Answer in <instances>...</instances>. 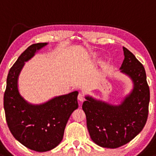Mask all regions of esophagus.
Instances as JSON below:
<instances>
[{
  "label": "esophagus",
  "mask_w": 156,
  "mask_h": 156,
  "mask_svg": "<svg viewBox=\"0 0 156 156\" xmlns=\"http://www.w3.org/2000/svg\"><path fill=\"white\" fill-rule=\"evenodd\" d=\"M78 99L80 101H83L84 99H85V95H84V94H83V93H80L78 95Z\"/></svg>",
  "instance_id": "1"
}]
</instances>
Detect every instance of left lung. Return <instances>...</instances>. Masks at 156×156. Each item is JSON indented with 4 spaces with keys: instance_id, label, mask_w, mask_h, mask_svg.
Segmentation results:
<instances>
[{
    "instance_id": "1",
    "label": "left lung",
    "mask_w": 156,
    "mask_h": 156,
    "mask_svg": "<svg viewBox=\"0 0 156 156\" xmlns=\"http://www.w3.org/2000/svg\"><path fill=\"white\" fill-rule=\"evenodd\" d=\"M121 72L131 79L133 87L120 105H113L86 96L83 104L87 127L94 143L107 148H117L130 142L144 128L150 102L145 69L133 54L123 47Z\"/></svg>"
}]
</instances>
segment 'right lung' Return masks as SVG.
Wrapping results in <instances>:
<instances>
[{
	"label": "right lung",
	"mask_w": 156,
	"mask_h": 156,
	"mask_svg": "<svg viewBox=\"0 0 156 156\" xmlns=\"http://www.w3.org/2000/svg\"><path fill=\"white\" fill-rule=\"evenodd\" d=\"M47 44L31 45L17 58L9 71L3 97L6 119L12 134L23 145L37 152L48 151L61 142L69 117L78 108L76 90L40 105L30 104L19 93L17 80L25 62Z\"/></svg>",
	"instance_id": "right-lung-1"
}]
</instances>
